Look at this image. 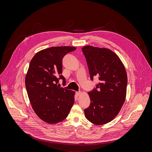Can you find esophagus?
Wrapping results in <instances>:
<instances>
[{
	"mask_svg": "<svg viewBox=\"0 0 152 152\" xmlns=\"http://www.w3.org/2000/svg\"><path fill=\"white\" fill-rule=\"evenodd\" d=\"M76 95H77V96H79L81 94V92H76Z\"/></svg>",
	"mask_w": 152,
	"mask_h": 152,
	"instance_id": "34e87169",
	"label": "esophagus"
}]
</instances>
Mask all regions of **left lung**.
I'll use <instances>...</instances> for the list:
<instances>
[{
    "instance_id": "obj_1",
    "label": "left lung",
    "mask_w": 152,
    "mask_h": 152,
    "mask_svg": "<svg viewBox=\"0 0 152 152\" xmlns=\"http://www.w3.org/2000/svg\"><path fill=\"white\" fill-rule=\"evenodd\" d=\"M91 80L100 81L88 92L89 107L84 109L91 123L101 125L109 123L119 113L125 100L127 74L122 61L113 51L105 48L87 45L82 48Z\"/></svg>"
}]
</instances>
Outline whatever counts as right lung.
<instances>
[{
  "instance_id": "1",
  "label": "right lung",
  "mask_w": 152,
  "mask_h": 152,
  "mask_svg": "<svg viewBox=\"0 0 152 152\" xmlns=\"http://www.w3.org/2000/svg\"><path fill=\"white\" fill-rule=\"evenodd\" d=\"M74 47H53L38 52L30 61L25 84L32 107L44 122L56 124L68 116L75 102V92L59 86L62 60Z\"/></svg>"
}]
</instances>
